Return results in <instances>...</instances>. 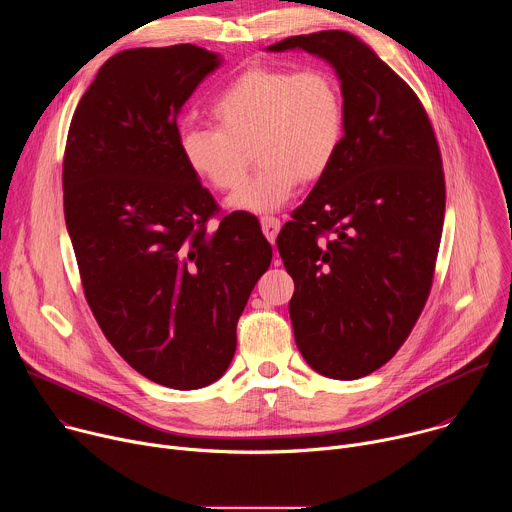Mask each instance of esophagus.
Segmentation results:
<instances>
[{"instance_id": "esophagus-1", "label": "esophagus", "mask_w": 512, "mask_h": 512, "mask_svg": "<svg viewBox=\"0 0 512 512\" xmlns=\"http://www.w3.org/2000/svg\"><path fill=\"white\" fill-rule=\"evenodd\" d=\"M261 229H263V235L267 237V241H275L277 239V233H279V229H281V223H279V218L277 216H261Z\"/></svg>"}]
</instances>
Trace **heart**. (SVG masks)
Segmentation results:
<instances>
[{
    "label": "heart",
    "mask_w": 512,
    "mask_h": 512,
    "mask_svg": "<svg viewBox=\"0 0 512 512\" xmlns=\"http://www.w3.org/2000/svg\"><path fill=\"white\" fill-rule=\"evenodd\" d=\"M212 115L218 125L180 127V154L200 180L223 192L243 182L255 156L259 170L229 204L259 214L283 206L300 180H320L346 133L340 81L322 66H251L218 93Z\"/></svg>",
    "instance_id": "heart-1"
}]
</instances>
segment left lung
Returning <instances> with one entry per match:
<instances>
[{
	"mask_svg": "<svg viewBox=\"0 0 512 512\" xmlns=\"http://www.w3.org/2000/svg\"><path fill=\"white\" fill-rule=\"evenodd\" d=\"M338 72L346 133L330 170L291 212L277 249L296 291V344L314 371L352 381L389 362L429 298L440 251L442 154L415 91L348 32L289 36Z\"/></svg>",
	"mask_w": 512,
	"mask_h": 512,
	"instance_id": "8db88e82",
	"label": "left lung"
}]
</instances>
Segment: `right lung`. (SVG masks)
<instances>
[{
  "mask_svg": "<svg viewBox=\"0 0 512 512\" xmlns=\"http://www.w3.org/2000/svg\"><path fill=\"white\" fill-rule=\"evenodd\" d=\"M216 66L194 44L111 56L72 115L62 162L66 229L99 328L131 369L180 391L229 369L271 263L257 218L225 214L178 148L176 115Z\"/></svg>",
  "mask_w": 512,
  "mask_h": 512,
  "instance_id": "right-lung-1",
  "label": "right lung"
}]
</instances>
